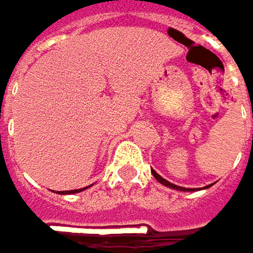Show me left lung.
Returning <instances> with one entry per match:
<instances>
[{"label": "left lung", "instance_id": "obj_1", "mask_svg": "<svg viewBox=\"0 0 253 253\" xmlns=\"http://www.w3.org/2000/svg\"><path fill=\"white\" fill-rule=\"evenodd\" d=\"M151 173H153V176L160 182V183H163L165 186H169V188H173V189H177V191H194V189H191V188H182V186H177V185H173V183H170V182H168L166 179H163L162 176L159 173H156L154 170H151ZM207 188V186H206Z\"/></svg>", "mask_w": 253, "mask_h": 253}]
</instances>
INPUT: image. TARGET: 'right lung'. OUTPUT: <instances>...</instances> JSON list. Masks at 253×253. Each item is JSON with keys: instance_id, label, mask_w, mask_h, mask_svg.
<instances>
[{"instance_id": "add662e5", "label": "right lung", "mask_w": 253, "mask_h": 253, "mask_svg": "<svg viewBox=\"0 0 253 253\" xmlns=\"http://www.w3.org/2000/svg\"><path fill=\"white\" fill-rule=\"evenodd\" d=\"M87 188V186H85ZM85 188H83V189H74V191H67V192H59V194H77V192H81V191H84Z\"/></svg>"}]
</instances>
